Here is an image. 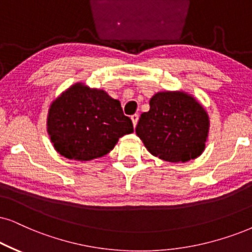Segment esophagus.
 I'll list each match as a JSON object with an SVG mask.
<instances>
[{
  "instance_id": "1",
  "label": "esophagus",
  "mask_w": 252,
  "mask_h": 252,
  "mask_svg": "<svg viewBox=\"0 0 252 252\" xmlns=\"http://www.w3.org/2000/svg\"><path fill=\"white\" fill-rule=\"evenodd\" d=\"M131 121H132L133 126H136L137 122H138V115H137V114H133V115L131 116Z\"/></svg>"
}]
</instances>
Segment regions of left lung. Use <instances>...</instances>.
I'll list each match as a JSON object with an SVG mask.
<instances>
[{"mask_svg":"<svg viewBox=\"0 0 252 252\" xmlns=\"http://www.w3.org/2000/svg\"><path fill=\"white\" fill-rule=\"evenodd\" d=\"M209 131L207 111L185 92H159L150 100L136 133L155 157L185 163L202 154Z\"/></svg>","mask_w":252,"mask_h":252,"instance_id":"left-lung-1","label":"left lung"}]
</instances>
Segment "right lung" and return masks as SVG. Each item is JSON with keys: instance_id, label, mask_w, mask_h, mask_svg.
Segmentation results:
<instances>
[{"instance_id": "1", "label": "right lung", "mask_w": 252, "mask_h": 252, "mask_svg": "<svg viewBox=\"0 0 252 252\" xmlns=\"http://www.w3.org/2000/svg\"><path fill=\"white\" fill-rule=\"evenodd\" d=\"M47 132L65 158L87 161L109 154L120 137L133 132L119 100L78 82L51 103Z\"/></svg>"}]
</instances>
